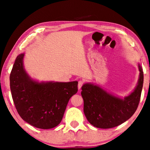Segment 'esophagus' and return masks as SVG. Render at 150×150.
Masks as SVG:
<instances>
[{
	"label": "esophagus",
	"mask_w": 150,
	"mask_h": 150,
	"mask_svg": "<svg viewBox=\"0 0 150 150\" xmlns=\"http://www.w3.org/2000/svg\"><path fill=\"white\" fill-rule=\"evenodd\" d=\"M83 83H84V81H82V80L79 81V82H78V88L79 89H80V88H81V87H82L83 85Z\"/></svg>",
	"instance_id": "esophagus-1"
}]
</instances>
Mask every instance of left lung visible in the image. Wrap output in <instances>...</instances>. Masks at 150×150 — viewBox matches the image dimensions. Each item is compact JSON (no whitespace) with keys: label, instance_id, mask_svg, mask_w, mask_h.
I'll use <instances>...</instances> for the list:
<instances>
[{"label":"left lung","instance_id":"8db88e82","mask_svg":"<svg viewBox=\"0 0 150 150\" xmlns=\"http://www.w3.org/2000/svg\"><path fill=\"white\" fill-rule=\"evenodd\" d=\"M139 77L135 89L122 98L106 92L98 86L85 83L81 87L86 118L96 128L107 129L116 127L128 120L138 108L144 83V73L138 65Z\"/></svg>","mask_w":150,"mask_h":150}]
</instances>
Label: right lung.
<instances>
[{
	"mask_svg": "<svg viewBox=\"0 0 150 150\" xmlns=\"http://www.w3.org/2000/svg\"><path fill=\"white\" fill-rule=\"evenodd\" d=\"M24 54L18 55L10 85L15 107L24 121L41 129H50L62 121L70 98L78 91L77 81L42 82L30 78L24 70Z\"/></svg>",
	"mask_w": 150,
	"mask_h": 150,
	"instance_id": "obj_1",
	"label": "right lung"
}]
</instances>
